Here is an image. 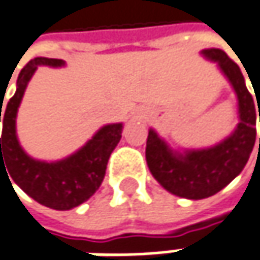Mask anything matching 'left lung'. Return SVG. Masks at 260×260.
I'll return each mask as SVG.
<instances>
[{
  "instance_id": "8db88e82",
  "label": "left lung",
  "mask_w": 260,
  "mask_h": 260,
  "mask_svg": "<svg viewBox=\"0 0 260 260\" xmlns=\"http://www.w3.org/2000/svg\"><path fill=\"white\" fill-rule=\"evenodd\" d=\"M202 53L218 61L223 75L234 86L240 112L237 129L221 144L206 150L187 151L185 154L174 153L154 131L150 129L145 147V159L151 175L165 190L191 200L216 194L243 171L254 145L257 119L252 94L236 61L218 48L203 50Z\"/></svg>"
}]
</instances>
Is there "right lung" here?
<instances>
[{"label":"right lung","instance_id":"1","mask_svg":"<svg viewBox=\"0 0 260 260\" xmlns=\"http://www.w3.org/2000/svg\"><path fill=\"white\" fill-rule=\"evenodd\" d=\"M61 66L63 60L37 57L24 66L16 94L7 103L3 119L0 138V168H8V179H13L34 200L55 210H69L86 202L101 185L107 161L122 137V123L107 125L86 144L64 160L47 163L30 159L19 144L16 137V115L26 85L38 66ZM11 184V182H10ZM13 187V185H11Z\"/></svg>","mask_w":260,"mask_h":260}]
</instances>
